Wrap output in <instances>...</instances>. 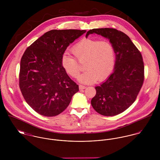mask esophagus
I'll use <instances>...</instances> for the list:
<instances>
[{
  "instance_id": "esophagus-1",
  "label": "esophagus",
  "mask_w": 160,
  "mask_h": 160,
  "mask_svg": "<svg viewBox=\"0 0 160 160\" xmlns=\"http://www.w3.org/2000/svg\"><path fill=\"white\" fill-rule=\"evenodd\" d=\"M79 89H86V87L85 86H83V85H81V84H80L79 86Z\"/></svg>"
}]
</instances>
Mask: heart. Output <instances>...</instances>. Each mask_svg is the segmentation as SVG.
<instances>
[{
    "label": "heart",
    "instance_id": "heart-1",
    "mask_svg": "<svg viewBox=\"0 0 160 160\" xmlns=\"http://www.w3.org/2000/svg\"><path fill=\"white\" fill-rule=\"evenodd\" d=\"M71 51L80 62L86 60L84 68L86 71L79 78L83 83L92 84L98 80L103 81L113 71L116 53L114 46L109 41L83 39L72 47ZM61 65L72 78L79 76L81 67L78 60L67 52L62 55Z\"/></svg>",
    "mask_w": 160,
    "mask_h": 160
}]
</instances>
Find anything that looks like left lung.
<instances>
[{
  "mask_svg": "<svg viewBox=\"0 0 160 160\" xmlns=\"http://www.w3.org/2000/svg\"><path fill=\"white\" fill-rule=\"evenodd\" d=\"M93 33L108 38L113 45L116 63L113 72L95 87L91 105L99 114L112 116L127 110L136 100L144 80V63L141 53L124 32L113 28L92 29Z\"/></svg>",
  "mask_w": 160,
  "mask_h": 160,
  "instance_id": "left-lung-1",
  "label": "left lung"
}]
</instances>
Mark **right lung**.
Returning <instances> with one entry per match:
<instances>
[{"label": "right lung", "instance_id": "right-lung-1", "mask_svg": "<svg viewBox=\"0 0 160 160\" xmlns=\"http://www.w3.org/2000/svg\"><path fill=\"white\" fill-rule=\"evenodd\" d=\"M86 32L53 29L28 47L20 62L19 86L27 103L38 113L55 116L69 105L77 85L62 68L61 58L70 44Z\"/></svg>", "mask_w": 160, "mask_h": 160}]
</instances>
